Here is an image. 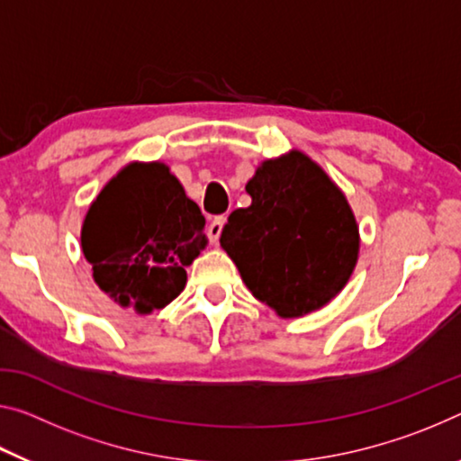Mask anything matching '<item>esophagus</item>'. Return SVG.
Returning <instances> with one entry per match:
<instances>
[{
    "label": "esophagus",
    "instance_id": "esophagus-1",
    "mask_svg": "<svg viewBox=\"0 0 461 461\" xmlns=\"http://www.w3.org/2000/svg\"><path fill=\"white\" fill-rule=\"evenodd\" d=\"M223 225H225V217L223 215L211 219V223H209V228H207V236L211 240V244H217L219 242V236H221Z\"/></svg>",
    "mask_w": 461,
    "mask_h": 461
}]
</instances>
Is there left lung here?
Masks as SVG:
<instances>
[{
    "label": "left lung",
    "mask_w": 461,
    "mask_h": 461,
    "mask_svg": "<svg viewBox=\"0 0 461 461\" xmlns=\"http://www.w3.org/2000/svg\"><path fill=\"white\" fill-rule=\"evenodd\" d=\"M252 204L221 231L252 295L283 318L320 310L345 287L359 230L345 194L308 156L268 159L246 185Z\"/></svg>",
    "instance_id": "8db88e82"
}]
</instances>
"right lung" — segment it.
I'll list each match as a JSON object with an SVG mask.
<instances>
[{"mask_svg":"<svg viewBox=\"0 0 461 461\" xmlns=\"http://www.w3.org/2000/svg\"><path fill=\"white\" fill-rule=\"evenodd\" d=\"M204 217L164 164H131L87 211L82 248L94 281L121 305L162 310L207 244Z\"/></svg>","mask_w":461,"mask_h":461,"instance_id":"1","label":"right lung"}]
</instances>
